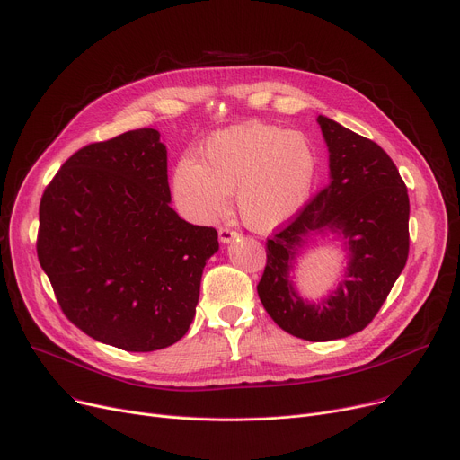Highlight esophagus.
Here are the masks:
<instances>
[{
  "mask_svg": "<svg viewBox=\"0 0 460 460\" xmlns=\"http://www.w3.org/2000/svg\"><path fill=\"white\" fill-rule=\"evenodd\" d=\"M237 235L239 234L230 230V228H219V241L223 243V245H226V243H230V241H234Z\"/></svg>",
  "mask_w": 460,
  "mask_h": 460,
  "instance_id": "34e87169",
  "label": "esophagus"
}]
</instances>
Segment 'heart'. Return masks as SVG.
<instances>
[{"mask_svg": "<svg viewBox=\"0 0 460 460\" xmlns=\"http://www.w3.org/2000/svg\"><path fill=\"white\" fill-rule=\"evenodd\" d=\"M314 176L315 152L305 133L245 122L213 133L200 150V164L181 157L172 191L181 211L200 223L217 221L235 191L241 221L269 232L303 208Z\"/></svg>", "mask_w": 460, "mask_h": 460, "instance_id": "heart-1", "label": "heart"}]
</instances>
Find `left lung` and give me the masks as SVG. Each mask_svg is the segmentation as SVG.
<instances>
[{
	"mask_svg": "<svg viewBox=\"0 0 460 460\" xmlns=\"http://www.w3.org/2000/svg\"><path fill=\"white\" fill-rule=\"evenodd\" d=\"M329 148V185L288 228L267 239L258 295L286 332L308 341L347 338L367 327L409 258V195L390 155L329 117H317ZM344 251L339 284L317 302L298 293L294 269L319 237Z\"/></svg>",
	"mask_w": 460,
	"mask_h": 460,
	"instance_id": "8db88e82",
	"label": "left lung"
}]
</instances>
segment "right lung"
<instances>
[{
    "instance_id": "1",
    "label": "right lung",
    "mask_w": 460,
    "mask_h": 460,
    "mask_svg": "<svg viewBox=\"0 0 460 460\" xmlns=\"http://www.w3.org/2000/svg\"><path fill=\"white\" fill-rule=\"evenodd\" d=\"M39 221V261L74 325L129 353L185 336L219 241L171 208L155 129L77 150L46 187Z\"/></svg>"
}]
</instances>
